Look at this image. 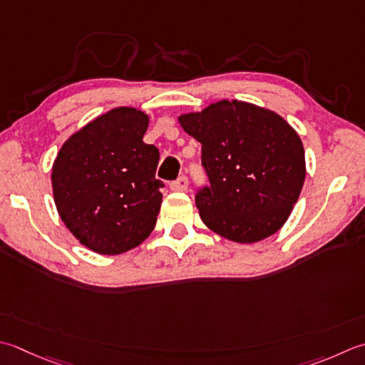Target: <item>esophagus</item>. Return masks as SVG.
I'll return each instance as SVG.
<instances>
[{
  "mask_svg": "<svg viewBox=\"0 0 365 365\" xmlns=\"http://www.w3.org/2000/svg\"><path fill=\"white\" fill-rule=\"evenodd\" d=\"M187 188H188V178L185 175L178 177L175 182L170 183V190L173 191H185Z\"/></svg>",
  "mask_w": 365,
  "mask_h": 365,
  "instance_id": "34e87169",
  "label": "esophagus"
}]
</instances>
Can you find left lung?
Wrapping results in <instances>:
<instances>
[{
	"instance_id": "1",
	"label": "left lung",
	"mask_w": 365,
	"mask_h": 365,
	"mask_svg": "<svg viewBox=\"0 0 365 365\" xmlns=\"http://www.w3.org/2000/svg\"><path fill=\"white\" fill-rule=\"evenodd\" d=\"M202 144L209 185L196 195L204 225L237 244L275 234L291 215L305 180L299 134L283 117L237 101L207 106L178 117Z\"/></svg>"
}]
</instances>
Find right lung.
<instances>
[{
	"label": "right lung",
	"instance_id": "1",
	"mask_svg": "<svg viewBox=\"0 0 365 365\" xmlns=\"http://www.w3.org/2000/svg\"><path fill=\"white\" fill-rule=\"evenodd\" d=\"M148 115L115 107L64 142L52 168L58 215L82 245L120 255L153 231L164 185L156 180L160 152L144 142Z\"/></svg>",
	"mask_w": 365,
	"mask_h": 365
}]
</instances>
